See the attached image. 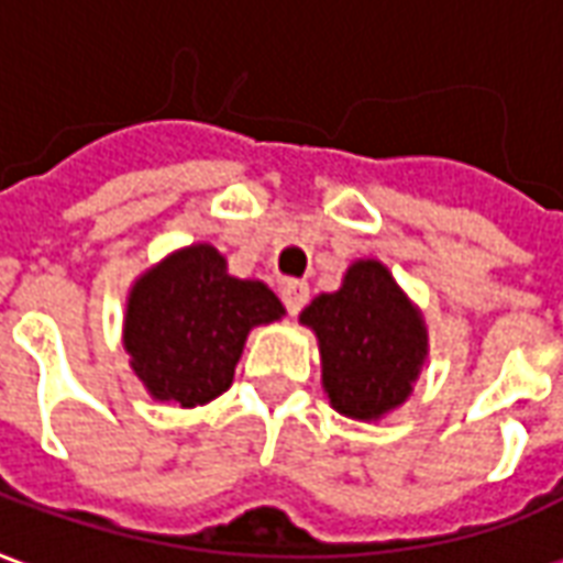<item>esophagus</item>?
I'll list each match as a JSON object with an SVG mask.
<instances>
[{"label":"esophagus","instance_id":"1","mask_svg":"<svg viewBox=\"0 0 563 563\" xmlns=\"http://www.w3.org/2000/svg\"><path fill=\"white\" fill-rule=\"evenodd\" d=\"M280 298L283 305H286V310H289L292 317H298V313L305 310L307 301H310V286L301 280H286L280 289Z\"/></svg>","mask_w":563,"mask_h":563}]
</instances>
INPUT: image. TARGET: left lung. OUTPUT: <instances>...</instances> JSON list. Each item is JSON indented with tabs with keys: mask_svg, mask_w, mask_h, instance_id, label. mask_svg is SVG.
<instances>
[{
	"mask_svg": "<svg viewBox=\"0 0 563 563\" xmlns=\"http://www.w3.org/2000/svg\"><path fill=\"white\" fill-rule=\"evenodd\" d=\"M317 331L322 386L350 419H379L401 407L428 358L422 313L377 258H358L338 292L317 295L301 313Z\"/></svg>",
	"mask_w": 563,
	"mask_h": 563,
	"instance_id": "8db88e82",
	"label": "left lung"
}]
</instances>
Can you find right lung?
<instances>
[{
    "mask_svg": "<svg viewBox=\"0 0 563 563\" xmlns=\"http://www.w3.org/2000/svg\"><path fill=\"white\" fill-rule=\"evenodd\" d=\"M283 313L265 283L238 280L217 246L192 244L135 280L123 346L156 401L198 407L232 386L250 329Z\"/></svg>",
    "mask_w": 563,
    "mask_h": 563,
    "instance_id": "right-lung-1",
    "label": "right lung"
}]
</instances>
